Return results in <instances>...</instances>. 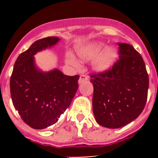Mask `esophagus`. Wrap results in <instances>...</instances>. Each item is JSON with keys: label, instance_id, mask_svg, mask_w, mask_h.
I'll return each mask as SVG.
<instances>
[{"label": "esophagus", "instance_id": "obj_1", "mask_svg": "<svg viewBox=\"0 0 158 158\" xmlns=\"http://www.w3.org/2000/svg\"><path fill=\"white\" fill-rule=\"evenodd\" d=\"M89 80V77L86 76V75L85 74H81L80 76V78H79V81H78V82L79 83H82V82L85 81H88Z\"/></svg>", "mask_w": 158, "mask_h": 158}]
</instances>
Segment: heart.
Returning a JSON list of instances; mask_svg holds the SVG:
<instances>
[{"instance_id":"heart-1","label":"heart","mask_w":158,"mask_h":158,"mask_svg":"<svg viewBox=\"0 0 158 158\" xmlns=\"http://www.w3.org/2000/svg\"><path fill=\"white\" fill-rule=\"evenodd\" d=\"M104 47V45L102 43H94L79 47L77 50V52L83 59H92L99 54L94 61V67L98 70H105L114 63L117 57V52L112 47H107L102 52ZM67 62L73 65H78L77 60L71 54H68Z\"/></svg>"}]
</instances>
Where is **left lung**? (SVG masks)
Returning a JSON list of instances; mask_svg holds the SVG:
<instances>
[{
  "label": "left lung",
  "instance_id": "obj_1",
  "mask_svg": "<svg viewBox=\"0 0 158 158\" xmlns=\"http://www.w3.org/2000/svg\"><path fill=\"white\" fill-rule=\"evenodd\" d=\"M117 44L118 59L109 69L90 76L95 118L107 128L122 127L135 120L144 109L149 89L141 54L130 44Z\"/></svg>",
  "mask_w": 158,
  "mask_h": 158
}]
</instances>
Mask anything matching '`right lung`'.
I'll list each match as a JSON object with an SVG mask.
<instances>
[{"instance_id":"obj_1","label":"right lung","mask_w":158,"mask_h":158,"mask_svg":"<svg viewBox=\"0 0 158 158\" xmlns=\"http://www.w3.org/2000/svg\"><path fill=\"white\" fill-rule=\"evenodd\" d=\"M58 40V37H47L35 42L19 54L11 75L12 104L23 122L34 129L55 123L78 89L79 75L67 76L58 69L43 73L35 66L33 55Z\"/></svg>"}]
</instances>
